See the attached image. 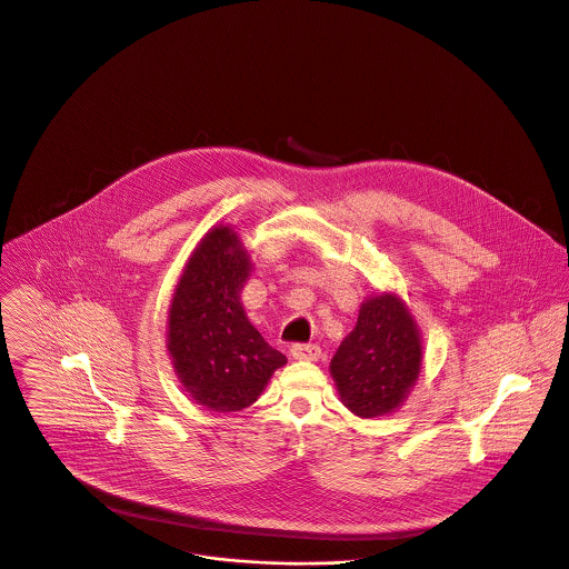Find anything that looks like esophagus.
<instances>
[{"label": "esophagus", "instance_id": "obj_1", "mask_svg": "<svg viewBox=\"0 0 569 569\" xmlns=\"http://www.w3.org/2000/svg\"><path fill=\"white\" fill-rule=\"evenodd\" d=\"M290 355L295 359H307V361H316L320 357V347L318 345H295L290 349Z\"/></svg>", "mask_w": 569, "mask_h": 569}]
</instances>
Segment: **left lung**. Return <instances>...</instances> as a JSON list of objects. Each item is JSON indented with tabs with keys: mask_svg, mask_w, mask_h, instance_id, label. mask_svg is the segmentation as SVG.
Here are the masks:
<instances>
[{
	"mask_svg": "<svg viewBox=\"0 0 569 569\" xmlns=\"http://www.w3.org/2000/svg\"><path fill=\"white\" fill-rule=\"evenodd\" d=\"M422 363L418 329L392 295L368 299L355 329L331 359L340 396L359 418L393 411L416 383Z\"/></svg>",
	"mask_w": 569,
	"mask_h": 569,
	"instance_id": "8db88e82",
	"label": "left lung"
}]
</instances>
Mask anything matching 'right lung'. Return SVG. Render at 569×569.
I'll return each mask as SVG.
<instances>
[{"label":"right lung","instance_id":"add662e5","mask_svg":"<svg viewBox=\"0 0 569 569\" xmlns=\"http://www.w3.org/2000/svg\"><path fill=\"white\" fill-rule=\"evenodd\" d=\"M249 256L229 227H214L179 279L169 313V350L190 396L219 413L258 400L288 359L247 320L240 290Z\"/></svg>","mask_w":569,"mask_h":569}]
</instances>
